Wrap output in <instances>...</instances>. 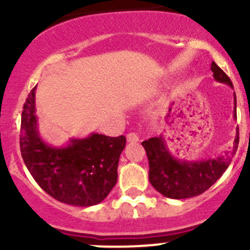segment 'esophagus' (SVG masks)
Returning <instances> with one entry per match:
<instances>
[{"label": "esophagus", "mask_w": 250, "mask_h": 250, "mask_svg": "<svg viewBox=\"0 0 250 250\" xmlns=\"http://www.w3.org/2000/svg\"><path fill=\"white\" fill-rule=\"evenodd\" d=\"M127 141L128 143H138L139 141V137L135 133H129V134H127Z\"/></svg>", "instance_id": "1"}]
</instances>
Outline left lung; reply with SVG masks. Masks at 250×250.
Here are the masks:
<instances>
[{
  "label": "left lung",
  "instance_id": "8db88e82",
  "mask_svg": "<svg viewBox=\"0 0 250 250\" xmlns=\"http://www.w3.org/2000/svg\"><path fill=\"white\" fill-rule=\"evenodd\" d=\"M210 70L214 80L233 88L228 75L215 64L211 62ZM236 94L233 93V118L237 120ZM233 145L225 155L201 161H185L174 157L169 151L163 135L150 138L143 141V146L147 155L148 180L151 185L165 197L173 200L195 197L208 190L230 166L232 156L238 146V127Z\"/></svg>",
  "mask_w": 250,
  "mask_h": 250
}]
</instances>
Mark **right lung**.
Listing matches in <instances>:
<instances>
[{"instance_id": "obj_1", "label": "right lung", "mask_w": 250, "mask_h": 250, "mask_svg": "<svg viewBox=\"0 0 250 250\" xmlns=\"http://www.w3.org/2000/svg\"><path fill=\"white\" fill-rule=\"evenodd\" d=\"M35 92L36 87L21 113L20 151L25 166L42 190L59 202L77 207L100 203L117 183L125 138L92 133L58 147L50 145L40 134Z\"/></svg>"}]
</instances>
